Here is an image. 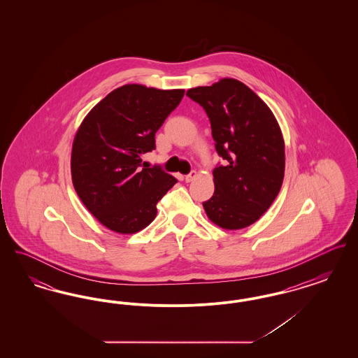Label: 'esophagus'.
<instances>
[{
	"label": "esophagus",
	"instance_id": "34e87169",
	"mask_svg": "<svg viewBox=\"0 0 358 358\" xmlns=\"http://www.w3.org/2000/svg\"><path fill=\"white\" fill-rule=\"evenodd\" d=\"M196 177H197V171H192L189 174L185 176V181H187V182H190V181H193Z\"/></svg>",
	"mask_w": 358,
	"mask_h": 358
}]
</instances>
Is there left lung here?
Here are the masks:
<instances>
[{"label": "left lung", "mask_w": 358, "mask_h": 358, "mask_svg": "<svg viewBox=\"0 0 358 358\" xmlns=\"http://www.w3.org/2000/svg\"><path fill=\"white\" fill-rule=\"evenodd\" d=\"M187 95L206 113L216 152L215 193L203 203L210 222L241 229L257 222L276 199L285 177V141L273 111L255 92L225 78Z\"/></svg>", "instance_id": "1"}]
</instances>
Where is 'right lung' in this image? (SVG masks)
I'll list each match as a JSON object with an SVG mask.
<instances>
[{"label":"right lung","instance_id":"1","mask_svg":"<svg viewBox=\"0 0 358 358\" xmlns=\"http://www.w3.org/2000/svg\"><path fill=\"white\" fill-rule=\"evenodd\" d=\"M184 90L122 85L82 122L72 145L73 187L108 229L136 234L153 222L157 203L177 180L142 154L155 149V133L180 104Z\"/></svg>","mask_w":358,"mask_h":358}]
</instances>
